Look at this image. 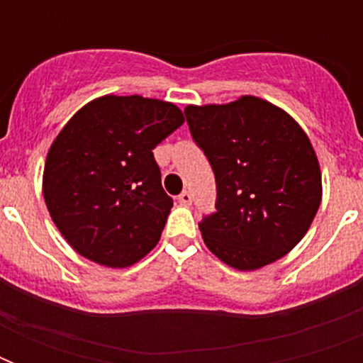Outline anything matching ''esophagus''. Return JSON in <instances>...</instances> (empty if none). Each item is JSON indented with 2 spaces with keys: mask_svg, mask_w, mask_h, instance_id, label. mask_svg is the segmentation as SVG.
I'll use <instances>...</instances> for the list:
<instances>
[{
  "mask_svg": "<svg viewBox=\"0 0 363 363\" xmlns=\"http://www.w3.org/2000/svg\"><path fill=\"white\" fill-rule=\"evenodd\" d=\"M179 203H181V205H192V194L188 192V190H184V192L179 196Z\"/></svg>",
  "mask_w": 363,
  "mask_h": 363,
  "instance_id": "obj_1",
  "label": "esophagus"
}]
</instances>
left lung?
Instances as JSON below:
<instances>
[{
    "instance_id": "1",
    "label": "left lung",
    "mask_w": 363,
    "mask_h": 363,
    "mask_svg": "<svg viewBox=\"0 0 363 363\" xmlns=\"http://www.w3.org/2000/svg\"><path fill=\"white\" fill-rule=\"evenodd\" d=\"M194 141L216 179V213L199 232L216 258L254 271L288 254L322 201L315 148L281 107L256 96L224 105H188Z\"/></svg>"
}]
</instances>
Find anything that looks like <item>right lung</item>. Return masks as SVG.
I'll return each mask as SVG.
<instances>
[{
    "mask_svg": "<svg viewBox=\"0 0 363 363\" xmlns=\"http://www.w3.org/2000/svg\"><path fill=\"white\" fill-rule=\"evenodd\" d=\"M175 104L104 96L79 109L50 145L43 196L64 239L105 267H130L160 241L173 199L152 150L182 125Z\"/></svg>",
    "mask_w": 363,
    "mask_h": 363,
    "instance_id": "obj_1",
    "label": "right lung"
}]
</instances>
